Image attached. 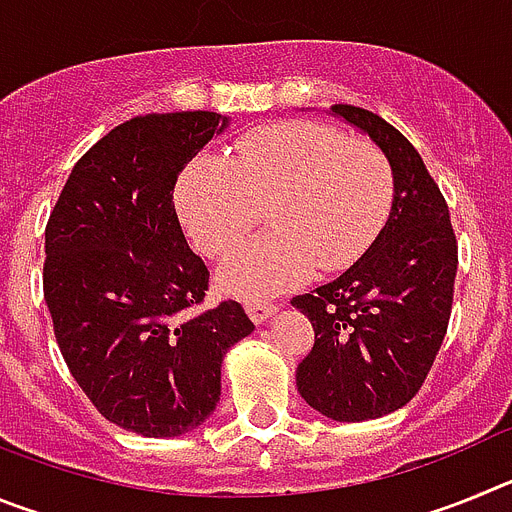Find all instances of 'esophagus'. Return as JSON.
<instances>
[{"mask_svg": "<svg viewBox=\"0 0 512 512\" xmlns=\"http://www.w3.org/2000/svg\"><path fill=\"white\" fill-rule=\"evenodd\" d=\"M246 312L253 323L261 325V323H266V320H269L274 312H277V305H274V302H266V300H248Z\"/></svg>", "mask_w": 512, "mask_h": 512, "instance_id": "obj_1", "label": "esophagus"}]
</instances>
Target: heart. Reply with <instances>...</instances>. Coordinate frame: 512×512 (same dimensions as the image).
Here are the masks:
<instances>
[{
    "label": "heart",
    "mask_w": 512,
    "mask_h": 512,
    "mask_svg": "<svg viewBox=\"0 0 512 512\" xmlns=\"http://www.w3.org/2000/svg\"><path fill=\"white\" fill-rule=\"evenodd\" d=\"M174 202L194 248L215 259L259 225L266 207L269 233L235 251L217 277L230 295L259 300L300 284L315 266L354 264L390 215L392 169L369 140L287 120L246 133L230 158H194Z\"/></svg>",
    "instance_id": "obj_1"
}]
</instances>
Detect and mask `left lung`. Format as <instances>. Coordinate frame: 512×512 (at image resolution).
Instances as JSON below:
<instances>
[{"instance_id": "1", "label": "left lung", "mask_w": 512, "mask_h": 512, "mask_svg": "<svg viewBox=\"0 0 512 512\" xmlns=\"http://www.w3.org/2000/svg\"><path fill=\"white\" fill-rule=\"evenodd\" d=\"M392 169L387 223L354 266L292 305L315 330L297 366V392L338 423H361L408 405L449 328L456 238L449 207L400 130L361 107L333 104Z\"/></svg>"}]
</instances>
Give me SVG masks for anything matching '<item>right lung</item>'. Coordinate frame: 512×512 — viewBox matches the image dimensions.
Instances as JSON below:
<instances>
[{"label":"right lung","instance_id":"obj_1","mask_svg":"<svg viewBox=\"0 0 512 512\" xmlns=\"http://www.w3.org/2000/svg\"><path fill=\"white\" fill-rule=\"evenodd\" d=\"M228 125L202 110L122 122L79 158L45 228V305L66 366L138 436L200 428L225 354L253 333L238 302L200 310L210 271L174 207L176 176Z\"/></svg>","mask_w":512,"mask_h":512}]
</instances>
